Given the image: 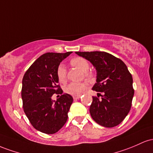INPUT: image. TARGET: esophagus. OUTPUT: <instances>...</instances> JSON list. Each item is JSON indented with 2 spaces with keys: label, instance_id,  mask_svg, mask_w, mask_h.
<instances>
[{
  "label": "esophagus",
  "instance_id": "1",
  "mask_svg": "<svg viewBox=\"0 0 153 153\" xmlns=\"http://www.w3.org/2000/svg\"><path fill=\"white\" fill-rule=\"evenodd\" d=\"M73 98H74V100H78L80 98V96H74Z\"/></svg>",
  "mask_w": 153,
  "mask_h": 153
}]
</instances>
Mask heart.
<instances>
[{
  "label": "heart",
  "instance_id": "b5f03b06",
  "mask_svg": "<svg viewBox=\"0 0 153 153\" xmlns=\"http://www.w3.org/2000/svg\"><path fill=\"white\" fill-rule=\"evenodd\" d=\"M70 63L74 67L79 68L83 71L84 76L87 79H91L92 77V73L89 71L90 64L89 62L82 57L74 58L70 61ZM56 76L61 83H64L67 79V71L63 64H59L56 69ZM87 85L85 82H71L68 84L64 88V91L67 94L74 96H80L82 92L87 89Z\"/></svg>",
  "mask_w": 153,
  "mask_h": 153
}]
</instances>
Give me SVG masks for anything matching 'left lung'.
Listing matches in <instances>:
<instances>
[{
	"instance_id": "left-lung-1",
	"label": "left lung",
	"mask_w": 153,
	"mask_h": 153,
	"mask_svg": "<svg viewBox=\"0 0 153 153\" xmlns=\"http://www.w3.org/2000/svg\"><path fill=\"white\" fill-rule=\"evenodd\" d=\"M90 61L97 70L92 90L102 92L93 96L90 113L94 121L105 127H114L123 121L131 107L134 90L132 76L119 58L106 52H76Z\"/></svg>"
}]
</instances>
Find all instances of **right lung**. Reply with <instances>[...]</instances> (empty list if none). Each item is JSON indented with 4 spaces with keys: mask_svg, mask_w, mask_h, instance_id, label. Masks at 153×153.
<instances>
[{
    "mask_svg": "<svg viewBox=\"0 0 153 153\" xmlns=\"http://www.w3.org/2000/svg\"><path fill=\"white\" fill-rule=\"evenodd\" d=\"M72 52L46 53L31 65L22 79V98L26 116L34 128L52 134L59 131L68 119L73 97L64 93L56 101L53 94H62L56 69Z\"/></svg>",
    "mask_w": 153,
    "mask_h": 153,
    "instance_id": "obj_1",
    "label": "right lung"
}]
</instances>
